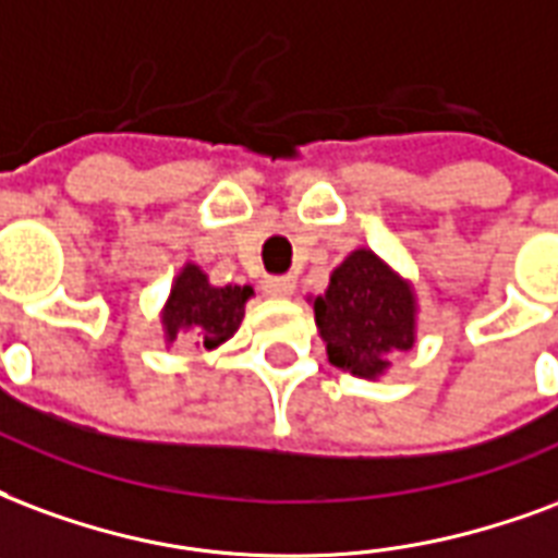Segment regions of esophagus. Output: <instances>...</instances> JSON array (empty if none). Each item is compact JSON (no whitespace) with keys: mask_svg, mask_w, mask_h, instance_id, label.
<instances>
[{"mask_svg":"<svg viewBox=\"0 0 558 558\" xmlns=\"http://www.w3.org/2000/svg\"><path fill=\"white\" fill-rule=\"evenodd\" d=\"M266 292L271 299H290L292 292H295V278L290 275H280V278H266Z\"/></svg>","mask_w":558,"mask_h":558,"instance_id":"esophagus-1","label":"esophagus"}]
</instances>
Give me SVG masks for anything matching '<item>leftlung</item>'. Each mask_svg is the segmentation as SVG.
<instances>
[{
	"mask_svg": "<svg viewBox=\"0 0 558 558\" xmlns=\"http://www.w3.org/2000/svg\"><path fill=\"white\" fill-rule=\"evenodd\" d=\"M328 361L354 378H384L396 352L416 342L414 283L373 247H357L331 271L328 290L311 299Z\"/></svg>",
	"mask_w": 558,
	"mask_h": 558,
	"instance_id": "obj_1",
	"label": "left lung"
}]
</instances>
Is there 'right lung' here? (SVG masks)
<instances>
[{"instance_id": "1", "label": "right lung", "mask_w": 558, "mask_h": 558, "mask_svg": "<svg viewBox=\"0 0 558 558\" xmlns=\"http://www.w3.org/2000/svg\"><path fill=\"white\" fill-rule=\"evenodd\" d=\"M247 299H254V287H216L197 263H183L159 311L165 349L180 337L195 342L197 352L221 349L245 319Z\"/></svg>"}]
</instances>
